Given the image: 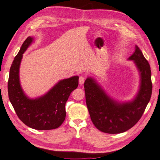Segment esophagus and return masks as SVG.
Segmentation results:
<instances>
[{"mask_svg": "<svg viewBox=\"0 0 160 160\" xmlns=\"http://www.w3.org/2000/svg\"><path fill=\"white\" fill-rule=\"evenodd\" d=\"M85 82V78L83 77H80L79 79V83L80 85H82Z\"/></svg>", "mask_w": 160, "mask_h": 160, "instance_id": "esophagus-1", "label": "esophagus"}]
</instances>
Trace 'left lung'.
<instances>
[{"instance_id":"8db88e82","label":"left lung","mask_w":160,"mask_h":160,"mask_svg":"<svg viewBox=\"0 0 160 160\" xmlns=\"http://www.w3.org/2000/svg\"><path fill=\"white\" fill-rule=\"evenodd\" d=\"M128 60L134 61L141 77L139 90L133 100L117 102L92 77H88L84 83L85 100L92 122L104 133L119 134L130 129L141 119L151 98V68L138 46L136 45L135 52Z\"/></svg>"}]
</instances>
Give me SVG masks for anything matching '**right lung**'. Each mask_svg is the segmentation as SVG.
<instances>
[{"label":"right lung","instance_id":"obj_1","mask_svg":"<svg viewBox=\"0 0 160 160\" xmlns=\"http://www.w3.org/2000/svg\"><path fill=\"white\" fill-rule=\"evenodd\" d=\"M34 38L28 37L23 42L10 68L8 94L18 118L25 125L38 130L60 127L66 118L65 104L71 92L78 87L79 77L60 81L45 95L32 99L27 96L19 82V70L23 53Z\"/></svg>","mask_w":160,"mask_h":160}]
</instances>
